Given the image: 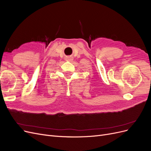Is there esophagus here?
<instances>
[{"label":"esophagus","instance_id":"esophagus-1","mask_svg":"<svg viewBox=\"0 0 151 151\" xmlns=\"http://www.w3.org/2000/svg\"><path fill=\"white\" fill-rule=\"evenodd\" d=\"M72 60V58H68V60Z\"/></svg>","mask_w":151,"mask_h":151}]
</instances>
